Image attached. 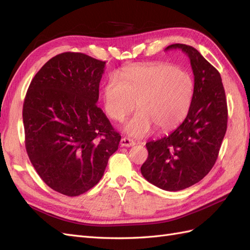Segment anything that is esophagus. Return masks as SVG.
Here are the masks:
<instances>
[{"label": "esophagus", "mask_w": 250, "mask_h": 250, "mask_svg": "<svg viewBox=\"0 0 250 250\" xmlns=\"http://www.w3.org/2000/svg\"><path fill=\"white\" fill-rule=\"evenodd\" d=\"M120 145H121V147H131V146H134V145H135V143H134V141H132L131 139L123 138V139H121Z\"/></svg>", "instance_id": "1"}]
</instances>
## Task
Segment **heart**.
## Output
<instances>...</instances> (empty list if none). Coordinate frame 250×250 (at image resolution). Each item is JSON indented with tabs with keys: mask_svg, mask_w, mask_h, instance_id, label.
I'll return each mask as SVG.
<instances>
[{
	"mask_svg": "<svg viewBox=\"0 0 250 250\" xmlns=\"http://www.w3.org/2000/svg\"><path fill=\"white\" fill-rule=\"evenodd\" d=\"M194 96L190 74L168 63L128 66L119 79L110 77L103 90L104 108L116 121H122L135 107L123 130L141 138L152 130H170L188 115Z\"/></svg>",
	"mask_w": 250,
	"mask_h": 250,
	"instance_id": "heart-1",
	"label": "heart"
}]
</instances>
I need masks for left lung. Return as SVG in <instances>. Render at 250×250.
I'll list each match as a JSON object with an SVG mask.
<instances>
[{"instance_id":"obj_1","label":"left lung","mask_w":250,"mask_h":250,"mask_svg":"<svg viewBox=\"0 0 250 250\" xmlns=\"http://www.w3.org/2000/svg\"><path fill=\"white\" fill-rule=\"evenodd\" d=\"M190 58L194 96L187 118L175 130L146 144L148 158L141 167L150 184L180 191L200 181L213 168L228 128V105L220 74L191 46L174 43Z\"/></svg>"}]
</instances>
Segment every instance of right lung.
<instances>
[{
  "instance_id": "right-lung-1",
  "label": "right lung",
  "mask_w": 250,
  "mask_h": 250,
  "mask_svg": "<svg viewBox=\"0 0 250 250\" xmlns=\"http://www.w3.org/2000/svg\"><path fill=\"white\" fill-rule=\"evenodd\" d=\"M105 64L83 53L56 55L36 73L22 106L30 162L51 188L71 197L99 183L121 140L96 104Z\"/></svg>"
}]
</instances>
